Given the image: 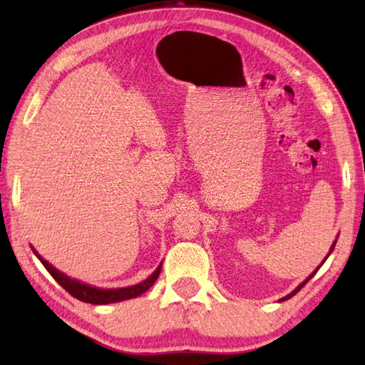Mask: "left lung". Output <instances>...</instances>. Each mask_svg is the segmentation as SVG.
<instances>
[{"mask_svg":"<svg viewBox=\"0 0 365 365\" xmlns=\"http://www.w3.org/2000/svg\"><path fill=\"white\" fill-rule=\"evenodd\" d=\"M336 243H337V240H336V242H334V243H332V246H331V250H329V254H331V252H332V250H334V246H336ZM329 254H328V255H329ZM328 255H327V259H328ZM327 259H324V260H327ZM324 260H323V262H324ZM323 262H322V263H320V267H322V265H323ZM320 267H319V268H320ZM319 268H317V269H315V271H314V273H312V274H311V276H309V277H307V279H306V281H302V282H301V284H299V285H298V287H297V289H294V290H293V292H292V293H290V294H287V297H285V298H282V299H281V301H285V299H289V298H292V297H293V294H297V293H298V292H299V290H301V289H302V287H304V285H306V284H307V282H309V281H311V277H312V276H314V274H315V273H317V271H319Z\"/></svg>","mask_w":365,"mask_h":365,"instance_id":"1","label":"left lung"}]
</instances>
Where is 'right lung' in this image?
Instances as JSON below:
<instances>
[{"instance_id": "right-lung-1", "label": "right lung", "mask_w": 365, "mask_h": 365, "mask_svg": "<svg viewBox=\"0 0 365 365\" xmlns=\"http://www.w3.org/2000/svg\"><path fill=\"white\" fill-rule=\"evenodd\" d=\"M33 252L36 254V257L42 262V265L46 268V271H48V273L54 277V281L63 287L64 290L71 293L73 298L84 301V302H91V304H110V302H119V301L136 298V297H139V294H143L144 292L150 289V287L155 284V281L158 279L160 271H161V263H160L158 268L155 269L153 273L143 282L131 285V287H123V289H105L103 290V289H97V287L83 284L80 281H76V279L66 276L64 273H61V271H58L53 265H50V263L45 259H42L34 247H33Z\"/></svg>"}]
</instances>
